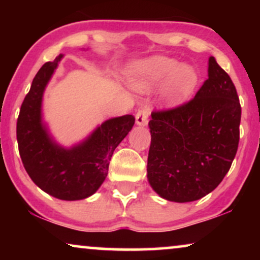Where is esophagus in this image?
Here are the masks:
<instances>
[{"mask_svg": "<svg viewBox=\"0 0 260 260\" xmlns=\"http://www.w3.org/2000/svg\"><path fill=\"white\" fill-rule=\"evenodd\" d=\"M150 113V110L148 108H143L138 110L136 113V124L137 125H147L148 116Z\"/></svg>", "mask_w": 260, "mask_h": 260, "instance_id": "obj_1", "label": "esophagus"}]
</instances>
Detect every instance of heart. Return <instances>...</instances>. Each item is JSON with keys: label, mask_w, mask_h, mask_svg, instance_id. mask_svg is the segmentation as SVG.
Returning a JSON list of instances; mask_svg holds the SVG:
<instances>
[{"label": "heart", "mask_w": 260, "mask_h": 260, "mask_svg": "<svg viewBox=\"0 0 260 260\" xmlns=\"http://www.w3.org/2000/svg\"><path fill=\"white\" fill-rule=\"evenodd\" d=\"M198 76L193 67L181 65L175 59L154 56L138 63L131 72L130 86L147 93L162 84L161 98L166 103H177L193 92Z\"/></svg>", "instance_id": "obj_1"}]
</instances>
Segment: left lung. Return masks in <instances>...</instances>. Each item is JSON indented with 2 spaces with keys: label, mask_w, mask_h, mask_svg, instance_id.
I'll use <instances>...</instances> for the list:
<instances>
[{
  "label": "left lung",
  "mask_w": 260,
  "mask_h": 260,
  "mask_svg": "<svg viewBox=\"0 0 260 260\" xmlns=\"http://www.w3.org/2000/svg\"><path fill=\"white\" fill-rule=\"evenodd\" d=\"M240 118L236 86L211 56L208 79L193 99L151 113L147 172L152 189L174 202L214 190L236 157Z\"/></svg>",
  "instance_id": "8db88e82"
}]
</instances>
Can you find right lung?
<instances>
[{
  "instance_id": "obj_1",
  "label": "right lung",
  "mask_w": 260,
  "mask_h": 260,
  "mask_svg": "<svg viewBox=\"0 0 260 260\" xmlns=\"http://www.w3.org/2000/svg\"><path fill=\"white\" fill-rule=\"evenodd\" d=\"M62 54L46 62L34 77L21 105L16 137L23 167L39 188L60 200L91 197L104 182L112 154L135 124L133 115L105 120L86 140L66 149L42 123V95Z\"/></svg>"
}]
</instances>
